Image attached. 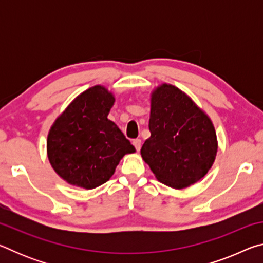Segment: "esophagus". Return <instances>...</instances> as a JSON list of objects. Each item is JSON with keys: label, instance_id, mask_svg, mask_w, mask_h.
Listing matches in <instances>:
<instances>
[{"label": "esophagus", "instance_id": "obj_1", "mask_svg": "<svg viewBox=\"0 0 263 263\" xmlns=\"http://www.w3.org/2000/svg\"><path fill=\"white\" fill-rule=\"evenodd\" d=\"M133 146H135L136 149L139 152L140 148H141V140L140 139H135L133 140Z\"/></svg>", "mask_w": 263, "mask_h": 263}]
</instances>
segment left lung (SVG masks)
Wrapping results in <instances>:
<instances>
[{
    "mask_svg": "<svg viewBox=\"0 0 263 263\" xmlns=\"http://www.w3.org/2000/svg\"><path fill=\"white\" fill-rule=\"evenodd\" d=\"M151 137L140 149L158 181L183 189L205 176L218 142L211 119L190 97L163 83L151 95Z\"/></svg>",
    "mask_w": 263,
    "mask_h": 263,
    "instance_id": "left-lung-1",
    "label": "left lung"
}]
</instances>
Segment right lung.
Segmentation results:
<instances>
[{
	"label": "right lung",
	"mask_w": 263,
	"mask_h": 263,
	"mask_svg": "<svg viewBox=\"0 0 263 263\" xmlns=\"http://www.w3.org/2000/svg\"><path fill=\"white\" fill-rule=\"evenodd\" d=\"M114 103L108 89L94 86L80 94L53 123L47 137V157L67 183L94 189L109 181L124 155L136 152L108 119Z\"/></svg>",
	"instance_id": "1"
}]
</instances>
